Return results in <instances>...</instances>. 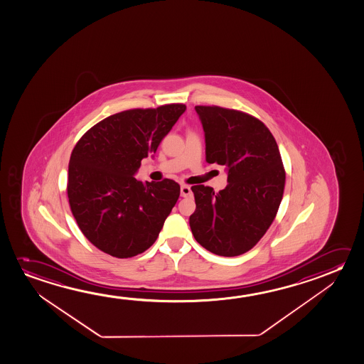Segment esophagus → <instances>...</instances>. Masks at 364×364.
<instances>
[{
  "mask_svg": "<svg viewBox=\"0 0 364 364\" xmlns=\"http://www.w3.org/2000/svg\"><path fill=\"white\" fill-rule=\"evenodd\" d=\"M192 195L190 186L182 185L181 186V196L190 197Z\"/></svg>",
  "mask_w": 364,
  "mask_h": 364,
  "instance_id": "esophagus-1",
  "label": "esophagus"
}]
</instances>
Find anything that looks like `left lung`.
<instances>
[{"label":"left lung","instance_id":"1","mask_svg":"<svg viewBox=\"0 0 364 364\" xmlns=\"http://www.w3.org/2000/svg\"><path fill=\"white\" fill-rule=\"evenodd\" d=\"M206 162L228 167V186L215 192L192 186L196 210L191 230L198 244L221 257L247 253L272 225L282 201L286 172L276 139L259 119L220 106H196Z\"/></svg>","mask_w":364,"mask_h":364}]
</instances>
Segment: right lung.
I'll list each match as a JSON object with an SVG mask.
<instances>
[{
    "label": "right lung",
    "mask_w": 364,
    "mask_h": 364,
    "mask_svg": "<svg viewBox=\"0 0 364 364\" xmlns=\"http://www.w3.org/2000/svg\"><path fill=\"white\" fill-rule=\"evenodd\" d=\"M186 105L130 109L106 117L82 135L70 154L67 193L83 235L116 258L150 248L178 200L173 179L141 182V159L156 153Z\"/></svg>",
    "instance_id": "1"
}]
</instances>
